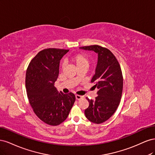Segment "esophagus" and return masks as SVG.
<instances>
[{
    "mask_svg": "<svg viewBox=\"0 0 155 155\" xmlns=\"http://www.w3.org/2000/svg\"><path fill=\"white\" fill-rule=\"evenodd\" d=\"M83 96H82L78 95V94H76V100H81V98H83Z\"/></svg>",
    "mask_w": 155,
    "mask_h": 155,
    "instance_id": "34e87169",
    "label": "esophagus"
}]
</instances>
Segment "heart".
<instances>
[{
	"mask_svg": "<svg viewBox=\"0 0 155 155\" xmlns=\"http://www.w3.org/2000/svg\"><path fill=\"white\" fill-rule=\"evenodd\" d=\"M71 59L77 68L81 66H88V59L85 54L79 53L74 54L72 56ZM61 68H64V63L63 62L61 64Z\"/></svg>",
	"mask_w": 155,
	"mask_h": 155,
	"instance_id": "b5f03b06",
	"label": "heart"
}]
</instances>
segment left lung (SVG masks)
Segmentation results:
<instances>
[{
	"label": "left lung",
	"mask_w": 155,
	"mask_h": 155,
	"mask_svg": "<svg viewBox=\"0 0 155 155\" xmlns=\"http://www.w3.org/2000/svg\"><path fill=\"white\" fill-rule=\"evenodd\" d=\"M81 49L92 50L98 55L95 74L91 82L97 87V96L94 100H87L89 106L85 110L86 118L91 122L100 124L114 114L122 94L124 79L120 65L114 55L99 45L82 46Z\"/></svg>",
	"instance_id": "1"
}]
</instances>
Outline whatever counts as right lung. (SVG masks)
I'll return each mask as SVG.
<instances>
[{"mask_svg":"<svg viewBox=\"0 0 155 155\" xmlns=\"http://www.w3.org/2000/svg\"><path fill=\"white\" fill-rule=\"evenodd\" d=\"M68 50L46 48L31 59L26 73V88L34 113L45 124L56 126L67 119L76 100L73 93L59 92L54 83L60 60Z\"/></svg>","mask_w":155,"mask_h":155,"instance_id":"1","label":"right lung"}]
</instances>
